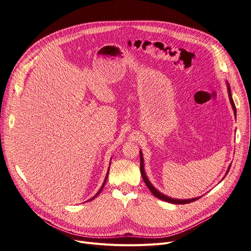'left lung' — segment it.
I'll return each mask as SVG.
<instances>
[{"label": "left lung", "instance_id": "obj_1", "mask_svg": "<svg viewBox=\"0 0 251 251\" xmlns=\"http://www.w3.org/2000/svg\"><path fill=\"white\" fill-rule=\"evenodd\" d=\"M227 87H228V95H229L230 102H231V104H232V108H233L234 113H235V116H236V107H235V103H234L233 99H232L231 88H230V85H229V83H228V82H227ZM139 153H140V172H141L142 179H143L144 183H146V185L148 186V188L150 189V191H151V192L155 197H157V199H160V200H162V201H168V202H170V203H175V204H185V203H189V202H192V201H197V200H200V197H195V199H190V200H176V199H172V197H169V196H167V195H165V194L161 193L160 191H157V190H156V189L151 185V183L150 182V180L148 179V177H147V175H146V172H144L142 153H141V151H140ZM230 167H231V166H229L226 175H227V174H228V172H229Z\"/></svg>", "mask_w": 251, "mask_h": 251}]
</instances>
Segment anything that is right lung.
<instances>
[{"instance_id":"1","label":"right lung","mask_w":251,"mask_h":251,"mask_svg":"<svg viewBox=\"0 0 251 251\" xmlns=\"http://www.w3.org/2000/svg\"><path fill=\"white\" fill-rule=\"evenodd\" d=\"M108 176H109V171H108V173H107V176H105V179H104V181H103V184H102V186L100 187V191H99V192H98V193H97V194H96V195H95L94 197H92V199H91V200H94V199H96V197H97V196H98V195L100 194V191L102 190V188H103V186H104V184H105V181H107V179H108ZM91 200H90V201H91Z\"/></svg>"}]
</instances>
